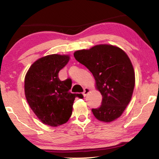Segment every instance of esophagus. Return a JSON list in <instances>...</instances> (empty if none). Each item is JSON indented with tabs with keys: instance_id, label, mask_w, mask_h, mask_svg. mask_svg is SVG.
<instances>
[{
	"instance_id": "1",
	"label": "esophagus",
	"mask_w": 159,
	"mask_h": 159,
	"mask_svg": "<svg viewBox=\"0 0 159 159\" xmlns=\"http://www.w3.org/2000/svg\"><path fill=\"white\" fill-rule=\"evenodd\" d=\"M90 90L89 89V88H85L84 91H83V96L85 97L86 95H88V93H90Z\"/></svg>"
}]
</instances>
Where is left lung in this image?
<instances>
[{
    "instance_id": "1",
    "label": "left lung",
    "mask_w": 159,
    "mask_h": 159,
    "mask_svg": "<svg viewBox=\"0 0 159 159\" xmlns=\"http://www.w3.org/2000/svg\"><path fill=\"white\" fill-rule=\"evenodd\" d=\"M74 55L93 74L97 89L102 95L101 106L92 109L93 115L105 123L117 119L130 102L135 83L127 54L118 47L101 44L77 50Z\"/></svg>"
}]
</instances>
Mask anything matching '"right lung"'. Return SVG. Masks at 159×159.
Segmentation results:
<instances>
[{
  "label": "right lung",
  "mask_w": 159,
  "mask_h": 159,
  "mask_svg": "<svg viewBox=\"0 0 159 159\" xmlns=\"http://www.w3.org/2000/svg\"><path fill=\"white\" fill-rule=\"evenodd\" d=\"M69 55L53 54L39 59L29 69L25 79L26 100L44 124L57 127L68 121L75 98L81 94L69 92L71 83L61 81L59 71L66 65Z\"/></svg>",
  "instance_id": "right-lung-1"
}]
</instances>
